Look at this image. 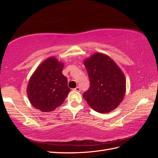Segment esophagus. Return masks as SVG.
<instances>
[{
	"label": "esophagus",
	"instance_id": "1",
	"mask_svg": "<svg viewBox=\"0 0 158 158\" xmlns=\"http://www.w3.org/2000/svg\"><path fill=\"white\" fill-rule=\"evenodd\" d=\"M73 90H74V91H75V92H79L80 91H81V89H80L79 87H77V88H74Z\"/></svg>",
	"mask_w": 158,
	"mask_h": 158
}]
</instances>
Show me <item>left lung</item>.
Instances as JSON below:
<instances>
[{
    "label": "left lung",
    "mask_w": 158,
    "mask_h": 158,
    "mask_svg": "<svg viewBox=\"0 0 158 158\" xmlns=\"http://www.w3.org/2000/svg\"><path fill=\"white\" fill-rule=\"evenodd\" d=\"M90 85L83 94L88 105L100 113L110 112L122 102L126 93L122 70L109 56L96 53L84 60Z\"/></svg>",
    "instance_id": "1"
}]
</instances>
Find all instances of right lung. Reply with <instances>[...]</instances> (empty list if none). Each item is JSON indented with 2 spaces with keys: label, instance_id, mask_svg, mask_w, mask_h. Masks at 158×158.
<instances>
[{
  "label": "right lung",
  "instance_id": "add662e5",
  "mask_svg": "<svg viewBox=\"0 0 158 158\" xmlns=\"http://www.w3.org/2000/svg\"><path fill=\"white\" fill-rule=\"evenodd\" d=\"M64 64L50 57L40 64L32 74L27 87L31 105L43 112L52 111L61 105L70 89L63 75Z\"/></svg>",
  "mask_w": 158,
  "mask_h": 158
}]
</instances>
